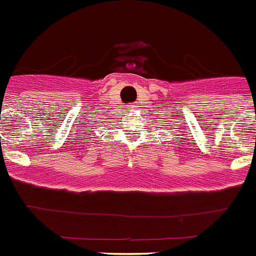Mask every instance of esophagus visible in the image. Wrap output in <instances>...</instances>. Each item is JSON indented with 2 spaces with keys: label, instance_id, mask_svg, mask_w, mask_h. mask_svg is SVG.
Wrapping results in <instances>:
<instances>
[{
  "label": "esophagus",
  "instance_id": "esophagus-1",
  "mask_svg": "<svg viewBox=\"0 0 256 256\" xmlns=\"http://www.w3.org/2000/svg\"><path fill=\"white\" fill-rule=\"evenodd\" d=\"M133 107H134V106H133Z\"/></svg>",
  "mask_w": 256,
  "mask_h": 256
}]
</instances>
